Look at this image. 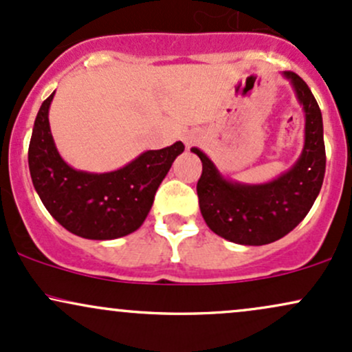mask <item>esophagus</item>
<instances>
[{
	"instance_id": "34e87169",
	"label": "esophagus",
	"mask_w": 352,
	"mask_h": 352,
	"mask_svg": "<svg viewBox=\"0 0 352 352\" xmlns=\"http://www.w3.org/2000/svg\"><path fill=\"white\" fill-rule=\"evenodd\" d=\"M185 145H187V148H190L192 147V145H195L197 142H199V137H197L195 134H188V135H185Z\"/></svg>"
}]
</instances>
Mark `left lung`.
Segmentation results:
<instances>
[{
    "label": "left lung",
    "instance_id": "8db88e82",
    "mask_svg": "<svg viewBox=\"0 0 352 352\" xmlns=\"http://www.w3.org/2000/svg\"><path fill=\"white\" fill-rule=\"evenodd\" d=\"M283 76L305 111V145L289 170L266 184H238L225 179L207 153L192 147L201 160L197 184L201 217L213 233L238 245H268L288 235L308 215L324 180L321 111L300 76L292 71Z\"/></svg>",
    "mask_w": 352,
    "mask_h": 352
}]
</instances>
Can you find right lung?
Returning <instances> with one entry per match:
<instances>
[{
  "label": "right lung",
  "mask_w": 352,
  "mask_h": 352,
  "mask_svg": "<svg viewBox=\"0 0 352 352\" xmlns=\"http://www.w3.org/2000/svg\"><path fill=\"white\" fill-rule=\"evenodd\" d=\"M52 98L54 92L36 116L28 151L31 180L43 205L67 232L87 240H114L135 232L185 145L147 151L112 172L76 170L64 162L52 139L47 117Z\"/></svg>",
  "instance_id": "right-lung-1"
}]
</instances>
